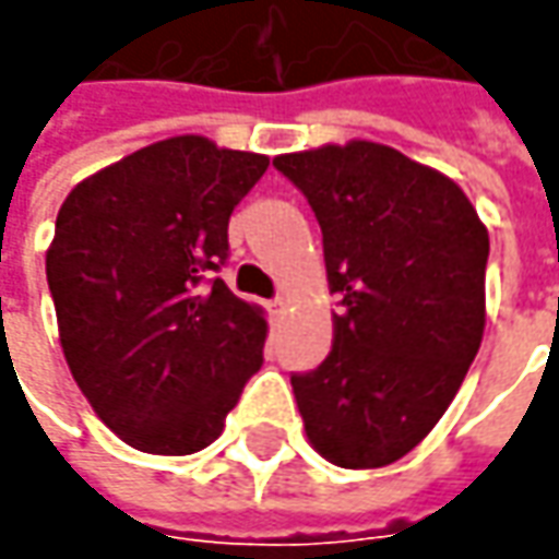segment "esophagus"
I'll use <instances>...</instances> for the list:
<instances>
[{
	"instance_id": "obj_1",
	"label": "esophagus",
	"mask_w": 559,
	"mask_h": 559,
	"mask_svg": "<svg viewBox=\"0 0 559 559\" xmlns=\"http://www.w3.org/2000/svg\"><path fill=\"white\" fill-rule=\"evenodd\" d=\"M267 308H270V313H273V317H283V313L289 311V301H286L283 295H276V298L270 301Z\"/></svg>"
}]
</instances>
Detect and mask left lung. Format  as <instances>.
I'll use <instances>...</instances> for the list:
<instances>
[{"mask_svg": "<svg viewBox=\"0 0 559 559\" xmlns=\"http://www.w3.org/2000/svg\"><path fill=\"white\" fill-rule=\"evenodd\" d=\"M323 229L333 352L292 376L313 451L373 469L414 451L483 345L488 229L463 189L392 145L276 155Z\"/></svg>", "mask_w": 559, "mask_h": 559, "instance_id": "left-lung-1", "label": "left lung"}]
</instances>
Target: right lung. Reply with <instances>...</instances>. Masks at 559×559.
Returning a JSON list of instances; mask_svg holds the SVG:
<instances>
[{"label": "right lung", "instance_id": "1", "mask_svg": "<svg viewBox=\"0 0 559 559\" xmlns=\"http://www.w3.org/2000/svg\"><path fill=\"white\" fill-rule=\"evenodd\" d=\"M267 164L170 136L86 177L58 211L46 280L61 352L96 417L136 451L207 448L264 360V311L214 273L229 214Z\"/></svg>", "mask_w": 559, "mask_h": 559}]
</instances>
